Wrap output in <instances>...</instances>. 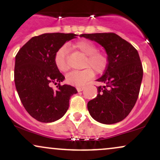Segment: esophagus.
<instances>
[{
    "label": "esophagus",
    "instance_id": "1",
    "mask_svg": "<svg viewBox=\"0 0 160 160\" xmlns=\"http://www.w3.org/2000/svg\"><path fill=\"white\" fill-rule=\"evenodd\" d=\"M84 89H85V87H78L77 88V89H78V92H82V90H84Z\"/></svg>",
    "mask_w": 160,
    "mask_h": 160
}]
</instances>
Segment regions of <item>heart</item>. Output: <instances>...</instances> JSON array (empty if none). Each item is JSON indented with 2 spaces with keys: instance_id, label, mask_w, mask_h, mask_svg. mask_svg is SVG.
<instances>
[{
  "instance_id": "heart-1",
  "label": "heart",
  "mask_w": 160,
  "mask_h": 160,
  "mask_svg": "<svg viewBox=\"0 0 160 160\" xmlns=\"http://www.w3.org/2000/svg\"><path fill=\"white\" fill-rule=\"evenodd\" d=\"M72 49L85 56L83 62L84 69L72 71L66 76V81L71 85L82 86L94 77V71L101 74L107 68L108 58L107 55L98 50V47L89 40H82L72 45ZM67 47H60L54 56V63L57 69L61 72L68 70L67 62Z\"/></svg>"
}]
</instances>
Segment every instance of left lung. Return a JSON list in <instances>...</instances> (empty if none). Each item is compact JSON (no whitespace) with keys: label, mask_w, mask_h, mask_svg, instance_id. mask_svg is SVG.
<instances>
[{"label":"left lung","mask_w":160,"mask_h":160,"mask_svg":"<svg viewBox=\"0 0 160 160\" xmlns=\"http://www.w3.org/2000/svg\"><path fill=\"white\" fill-rule=\"evenodd\" d=\"M80 37L94 40L105 49L108 65L104 74L96 80L98 95L87 104L89 114L103 124L124 120L138 97L143 68L137 49L114 33L82 34Z\"/></svg>","instance_id":"obj_1"}]
</instances>
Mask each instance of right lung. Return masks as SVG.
Masks as SVG:
<instances>
[{
	"instance_id": "add662e5",
	"label": "right lung",
	"mask_w": 160,
	"mask_h": 160,
	"mask_svg": "<svg viewBox=\"0 0 160 160\" xmlns=\"http://www.w3.org/2000/svg\"><path fill=\"white\" fill-rule=\"evenodd\" d=\"M78 34L47 33L33 37L16 56L14 80L24 108L33 118L52 122L62 118L69 99L78 92L74 86H61L65 77L54 63L55 53ZM58 84L57 90L51 87Z\"/></svg>"
}]
</instances>
